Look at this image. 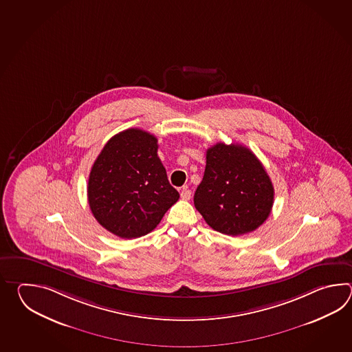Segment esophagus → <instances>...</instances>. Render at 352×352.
Returning <instances> with one entry per match:
<instances>
[{
    "instance_id": "1",
    "label": "esophagus",
    "mask_w": 352,
    "mask_h": 352,
    "mask_svg": "<svg viewBox=\"0 0 352 352\" xmlns=\"http://www.w3.org/2000/svg\"><path fill=\"white\" fill-rule=\"evenodd\" d=\"M179 195H181V199H182V200H185V201L191 199V191H190V190H187V188L182 190Z\"/></svg>"
}]
</instances>
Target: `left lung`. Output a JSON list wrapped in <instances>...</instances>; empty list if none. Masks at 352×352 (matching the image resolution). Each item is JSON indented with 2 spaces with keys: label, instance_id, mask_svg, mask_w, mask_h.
<instances>
[{
  "label": "left lung",
  "instance_id": "8db88e82",
  "mask_svg": "<svg viewBox=\"0 0 352 352\" xmlns=\"http://www.w3.org/2000/svg\"><path fill=\"white\" fill-rule=\"evenodd\" d=\"M274 188L262 162L241 144L217 143L206 151V167L194 204L214 230L238 236L268 219Z\"/></svg>",
  "mask_w": 352,
  "mask_h": 352
}]
</instances>
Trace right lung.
<instances>
[{
  "instance_id": "obj_1",
  "label": "right lung",
  "mask_w": 352,
  "mask_h": 352,
  "mask_svg": "<svg viewBox=\"0 0 352 352\" xmlns=\"http://www.w3.org/2000/svg\"><path fill=\"white\" fill-rule=\"evenodd\" d=\"M157 138L129 128L113 135L90 171L91 214L108 232L123 239L152 232L179 200L157 156Z\"/></svg>"
}]
</instances>
